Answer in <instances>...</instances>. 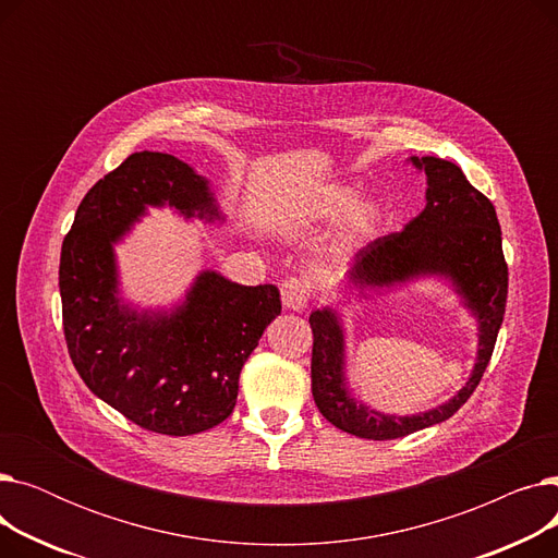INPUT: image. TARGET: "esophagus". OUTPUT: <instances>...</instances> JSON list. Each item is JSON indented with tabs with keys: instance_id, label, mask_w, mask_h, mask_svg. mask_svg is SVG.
I'll return each mask as SVG.
<instances>
[{
	"instance_id": "34e87169",
	"label": "esophagus",
	"mask_w": 558,
	"mask_h": 558,
	"mask_svg": "<svg viewBox=\"0 0 558 558\" xmlns=\"http://www.w3.org/2000/svg\"><path fill=\"white\" fill-rule=\"evenodd\" d=\"M280 294H282V303L287 310L301 312L307 307V301H310V284L303 278L291 276L280 282Z\"/></svg>"
}]
</instances>
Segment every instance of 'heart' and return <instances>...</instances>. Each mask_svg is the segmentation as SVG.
<instances>
[{"mask_svg": "<svg viewBox=\"0 0 558 558\" xmlns=\"http://www.w3.org/2000/svg\"><path fill=\"white\" fill-rule=\"evenodd\" d=\"M353 203H355V192H350L345 187L332 190L326 196V208H328V215H332V217L345 213ZM377 223H379V210L375 208V205H371V203L357 205V208L350 213L348 219H345L343 242L345 244H362L375 232Z\"/></svg>", "mask_w": 558, "mask_h": 558, "instance_id": "1", "label": "heart"}]
</instances>
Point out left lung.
<instances>
[{
	"instance_id": "obj_1",
	"label": "left lung",
	"mask_w": 558,
	"mask_h": 558,
	"mask_svg": "<svg viewBox=\"0 0 558 558\" xmlns=\"http://www.w3.org/2000/svg\"><path fill=\"white\" fill-rule=\"evenodd\" d=\"M412 160L425 169L427 205L404 230L366 244L350 264L348 278L360 287H383L418 274L450 276L480 318V355L471 379L450 402L418 416H385L348 396L343 335L337 316L330 310L312 312V396L318 412L341 432L373 441L414 434L457 414L477 389L490 362L507 307L509 267L493 203L465 181L454 162L434 156Z\"/></svg>"
}]
</instances>
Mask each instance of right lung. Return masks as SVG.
I'll return each instance as SVG.
<instances>
[{"instance_id": "obj_1", "label": "right lung", "mask_w": 558, "mask_h": 558, "mask_svg": "<svg viewBox=\"0 0 558 558\" xmlns=\"http://www.w3.org/2000/svg\"><path fill=\"white\" fill-rule=\"evenodd\" d=\"M165 201L187 217H219L208 183L169 154H131L108 171L65 234L58 284L68 353L87 389L144 429L187 436L232 414L242 366L282 305L276 284L244 287L215 271L171 316L120 305L112 242L144 205Z\"/></svg>"}]
</instances>
